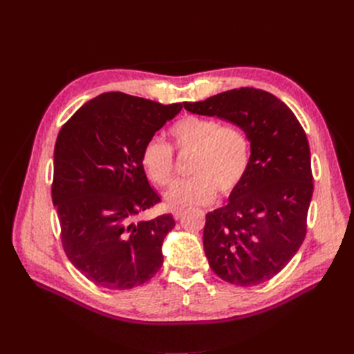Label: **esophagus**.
I'll return each instance as SVG.
<instances>
[{
	"label": "esophagus",
	"instance_id": "obj_1",
	"mask_svg": "<svg viewBox=\"0 0 354 354\" xmlns=\"http://www.w3.org/2000/svg\"><path fill=\"white\" fill-rule=\"evenodd\" d=\"M173 216H174L176 220H180L181 217L185 216V211H183V209H174V211H173Z\"/></svg>",
	"mask_w": 354,
	"mask_h": 354
}]
</instances>
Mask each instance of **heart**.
Instances as JSON below:
<instances>
[{
    "instance_id": "b5f03b06",
    "label": "heart",
    "mask_w": 354,
    "mask_h": 354,
    "mask_svg": "<svg viewBox=\"0 0 354 354\" xmlns=\"http://www.w3.org/2000/svg\"><path fill=\"white\" fill-rule=\"evenodd\" d=\"M174 147L192 153V178L176 181L165 194L173 209L208 205L221 196L236 192L251 165L250 136L239 125H223L216 118L187 115L169 128ZM142 165L158 186H167L174 176L173 147L160 138H151L142 151Z\"/></svg>"
}]
</instances>
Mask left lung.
<instances>
[{
  "label": "left lung",
  "mask_w": 354,
  "mask_h": 354,
  "mask_svg": "<svg viewBox=\"0 0 354 354\" xmlns=\"http://www.w3.org/2000/svg\"><path fill=\"white\" fill-rule=\"evenodd\" d=\"M185 109L236 124L251 140V165L224 207L207 214L203 250L223 281L252 286L291 261L307 233L313 195L310 147L301 124L276 95L234 88Z\"/></svg>",
  "instance_id": "8db88e82"
}]
</instances>
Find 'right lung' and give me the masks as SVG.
Segmentation results:
<instances>
[{
  "mask_svg": "<svg viewBox=\"0 0 354 354\" xmlns=\"http://www.w3.org/2000/svg\"><path fill=\"white\" fill-rule=\"evenodd\" d=\"M120 91L85 103L62 127L55 146L51 198L69 261L95 285L131 289L164 263L173 216L137 221L160 202L142 165V151L181 111Z\"/></svg>",
  "mask_w": 354,
  "mask_h": 354,
  "instance_id": "right-lung-1",
  "label": "right lung"
}]
</instances>
